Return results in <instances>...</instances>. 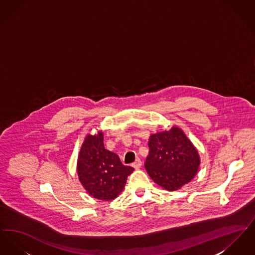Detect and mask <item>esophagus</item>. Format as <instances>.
I'll return each mask as SVG.
<instances>
[{"mask_svg": "<svg viewBox=\"0 0 255 255\" xmlns=\"http://www.w3.org/2000/svg\"><path fill=\"white\" fill-rule=\"evenodd\" d=\"M141 160H140V158H136L135 160H134V162L132 163V166H133V168H135V169H138L140 166H141Z\"/></svg>", "mask_w": 255, "mask_h": 255, "instance_id": "1", "label": "esophagus"}]
</instances>
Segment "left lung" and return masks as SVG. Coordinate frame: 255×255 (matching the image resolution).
<instances>
[{
	"instance_id": "obj_1",
	"label": "left lung",
	"mask_w": 255,
	"mask_h": 255,
	"mask_svg": "<svg viewBox=\"0 0 255 255\" xmlns=\"http://www.w3.org/2000/svg\"><path fill=\"white\" fill-rule=\"evenodd\" d=\"M148 145L146 170L152 180L166 190L174 191L190 182L200 165V158L191 141L182 130L152 134Z\"/></svg>"
}]
</instances>
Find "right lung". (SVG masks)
Here are the masks:
<instances>
[{"mask_svg":"<svg viewBox=\"0 0 255 255\" xmlns=\"http://www.w3.org/2000/svg\"><path fill=\"white\" fill-rule=\"evenodd\" d=\"M133 168L122 164L119 156L105 149L103 134H89L79 153L77 173L89 194L102 201H111L124 188Z\"/></svg>","mask_w":255,"mask_h":255,"instance_id":"add662e5","label":"right lung"}]
</instances>
